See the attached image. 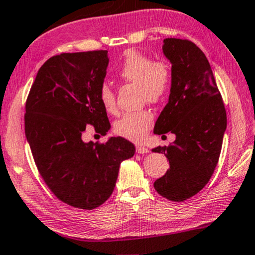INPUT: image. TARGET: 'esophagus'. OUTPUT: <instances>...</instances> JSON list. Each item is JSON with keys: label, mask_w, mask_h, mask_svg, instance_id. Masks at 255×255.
I'll list each match as a JSON object with an SVG mask.
<instances>
[{"label": "esophagus", "mask_w": 255, "mask_h": 255, "mask_svg": "<svg viewBox=\"0 0 255 255\" xmlns=\"http://www.w3.org/2000/svg\"><path fill=\"white\" fill-rule=\"evenodd\" d=\"M136 153L146 154V153H149V149H148V148L144 147V146H137L136 147Z\"/></svg>", "instance_id": "obj_1"}]
</instances>
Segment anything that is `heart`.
<instances>
[{
  "label": "heart",
  "mask_w": 255,
  "mask_h": 255,
  "mask_svg": "<svg viewBox=\"0 0 255 255\" xmlns=\"http://www.w3.org/2000/svg\"><path fill=\"white\" fill-rule=\"evenodd\" d=\"M118 75L126 82L138 87V94L143 102L159 104L168 95L172 87V69L163 60L154 61L146 54L137 50H128ZM99 99L106 112L115 114L118 112L114 90L108 83H102L99 88ZM154 122L149 111L127 113L114 125V131L119 136L140 142L146 137Z\"/></svg>",
  "instance_id": "1"
}]
</instances>
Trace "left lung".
<instances>
[{
	"mask_svg": "<svg viewBox=\"0 0 255 255\" xmlns=\"http://www.w3.org/2000/svg\"><path fill=\"white\" fill-rule=\"evenodd\" d=\"M162 50L172 63L168 104L161 112L154 134H175L165 153L169 169L154 182L163 198L183 201L198 194L213 175L227 127L226 109L207 57L192 41L165 38Z\"/></svg>",
	"mask_w": 255,
	"mask_h": 255,
	"instance_id": "8db88e82",
	"label": "left lung"
}]
</instances>
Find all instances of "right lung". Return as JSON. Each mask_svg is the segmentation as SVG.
<instances>
[{
    "label": "right lung",
    "mask_w": 255,
    "mask_h": 255,
    "mask_svg": "<svg viewBox=\"0 0 255 255\" xmlns=\"http://www.w3.org/2000/svg\"><path fill=\"white\" fill-rule=\"evenodd\" d=\"M108 51L63 53L38 69L25 102L24 130L34 161L46 185L64 204L94 209L114 191L119 168L134 155L126 138L85 142L88 125L106 135L111 128L99 99Z\"/></svg>",
    "instance_id": "add662e5"
}]
</instances>
